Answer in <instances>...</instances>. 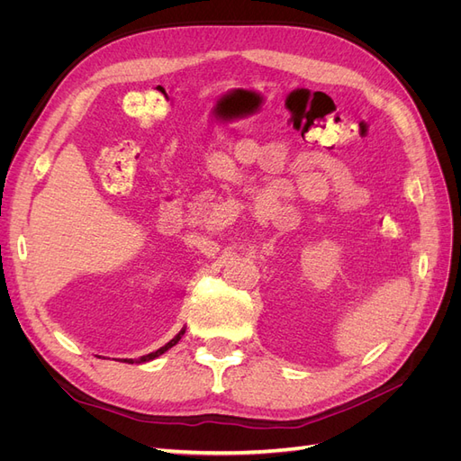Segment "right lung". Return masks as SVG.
I'll return each mask as SVG.
<instances>
[{
  "instance_id": "add662e5",
  "label": "right lung",
  "mask_w": 461,
  "mask_h": 461,
  "mask_svg": "<svg viewBox=\"0 0 461 461\" xmlns=\"http://www.w3.org/2000/svg\"><path fill=\"white\" fill-rule=\"evenodd\" d=\"M185 330L186 329H183V330H180L178 334H176V337L173 339V340H169V342H167L165 346H161L159 348V350H156V352H151V354H148V356H142L140 359H136V364H144V361H149V359H156V357H159L161 354H165L167 350H169V348H173L178 340H180V337H183V334H185ZM124 361H127V364H134V361L132 359H124Z\"/></svg>"
}]
</instances>
